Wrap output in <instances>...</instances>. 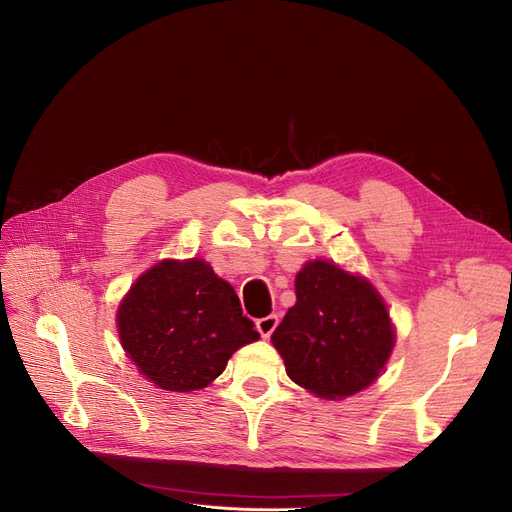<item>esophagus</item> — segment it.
Here are the masks:
<instances>
[{
  "instance_id": "1",
  "label": "esophagus",
  "mask_w": 512,
  "mask_h": 512,
  "mask_svg": "<svg viewBox=\"0 0 512 512\" xmlns=\"http://www.w3.org/2000/svg\"><path fill=\"white\" fill-rule=\"evenodd\" d=\"M279 326V318L277 316H266L256 320V330L260 332L262 338H270V334L274 332V328Z\"/></svg>"
}]
</instances>
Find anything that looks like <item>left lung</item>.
I'll return each mask as SVG.
<instances>
[{"label":"left lung","mask_w":512,"mask_h":512,"mask_svg":"<svg viewBox=\"0 0 512 512\" xmlns=\"http://www.w3.org/2000/svg\"><path fill=\"white\" fill-rule=\"evenodd\" d=\"M297 303L272 334L287 375L320 398H346L371 385L393 348L379 293L336 264L307 262L295 279Z\"/></svg>","instance_id":"left-lung-1"}]
</instances>
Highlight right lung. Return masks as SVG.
I'll return each mask as SVG.
<instances>
[{
	"mask_svg": "<svg viewBox=\"0 0 512 512\" xmlns=\"http://www.w3.org/2000/svg\"><path fill=\"white\" fill-rule=\"evenodd\" d=\"M123 348L157 387L194 391L258 340L240 297L203 260H164L141 274L116 313Z\"/></svg>",
	"mask_w": 512,
	"mask_h": 512,
	"instance_id": "add662e5",
	"label": "right lung"
}]
</instances>
